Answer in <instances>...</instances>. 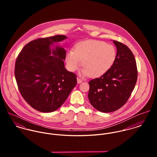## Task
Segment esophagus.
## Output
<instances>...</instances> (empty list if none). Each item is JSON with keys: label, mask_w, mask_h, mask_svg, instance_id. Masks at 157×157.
Returning <instances> with one entry per match:
<instances>
[{"label": "esophagus", "mask_w": 157, "mask_h": 157, "mask_svg": "<svg viewBox=\"0 0 157 157\" xmlns=\"http://www.w3.org/2000/svg\"><path fill=\"white\" fill-rule=\"evenodd\" d=\"M82 79H80V78H78V77H77V83H82Z\"/></svg>", "instance_id": "obj_1"}]
</instances>
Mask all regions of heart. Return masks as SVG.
<instances>
[{"label": "heart", "mask_w": 157, "mask_h": 157, "mask_svg": "<svg viewBox=\"0 0 157 157\" xmlns=\"http://www.w3.org/2000/svg\"><path fill=\"white\" fill-rule=\"evenodd\" d=\"M116 57V51L111 45L97 40L78 43L75 51L70 50L66 56L67 67L71 71H76L82 65V74L91 77H98L105 74L112 66Z\"/></svg>", "instance_id": "1"}]
</instances>
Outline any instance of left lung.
Segmentation results:
<instances>
[{
    "label": "left lung",
    "instance_id": "obj_1",
    "mask_svg": "<svg viewBox=\"0 0 157 157\" xmlns=\"http://www.w3.org/2000/svg\"><path fill=\"white\" fill-rule=\"evenodd\" d=\"M113 42L117 49L113 64L102 76L89 82L90 103L95 109L105 113L115 111L127 102L138 75L131 50L120 42Z\"/></svg>",
    "mask_w": 157,
    "mask_h": 157
}]
</instances>
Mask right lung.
Listing matches in <instances>:
<instances>
[{
  "mask_svg": "<svg viewBox=\"0 0 157 157\" xmlns=\"http://www.w3.org/2000/svg\"><path fill=\"white\" fill-rule=\"evenodd\" d=\"M67 39L64 35L39 38L31 41L18 55L14 74L24 100L40 112L59 109L77 84V75L65 67V50L50 46ZM52 53L54 56H51Z\"/></svg>",
  "mask_w": 157,
  "mask_h": 157,
  "instance_id": "1",
  "label": "right lung"
}]
</instances>
